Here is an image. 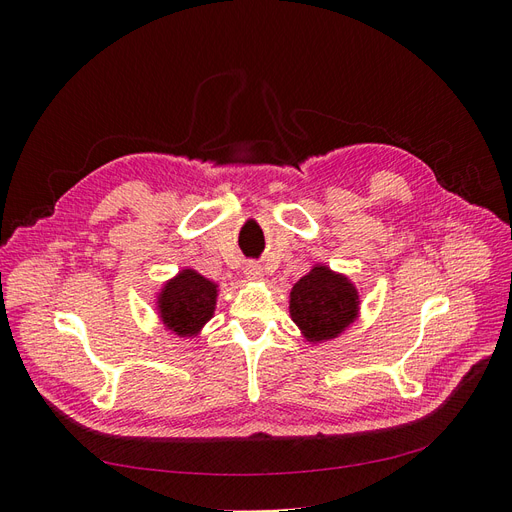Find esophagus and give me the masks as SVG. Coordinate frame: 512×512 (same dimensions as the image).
<instances>
[{
  "label": "esophagus",
  "mask_w": 512,
  "mask_h": 512,
  "mask_svg": "<svg viewBox=\"0 0 512 512\" xmlns=\"http://www.w3.org/2000/svg\"><path fill=\"white\" fill-rule=\"evenodd\" d=\"M243 273H245L247 280H252V282L262 280V267L258 265V262H247L245 269H243Z\"/></svg>",
  "instance_id": "obj_1"
}]
</instances>
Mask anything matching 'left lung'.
Returning a JSON list of instances; mask_svg holds the SVG:
<instances>
[{"label": "left lung", "instance_id": "left-lung-1", "mask_svg": "<svg viewBox=\"0 0 512 512\" xmlns=\"http://www.w3.org/2000/svg\"><path fill=\"white\" fill-rule=\"evenodd\" d=\"M359 292L346 275L316 265L290 290V318L307 342H327L359 316Z\"/></svg>", "mask_w": 512, "mask_h": 512}]
</instances>
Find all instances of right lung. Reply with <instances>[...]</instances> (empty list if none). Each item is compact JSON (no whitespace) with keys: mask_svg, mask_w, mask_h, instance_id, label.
<instances>
[{"mask_svg":"<svg viewBox=\"0 0 512 512\" xmlns=\"http://www.w3.org/2000/svg\"><path fill=\"white\" fill-rule=\"evenodd\" d=\"M218 284L196 273L179 271L158 294V314L164 327L179 337H194L211 320Z\"/></svg>","mask_w":512,"mask_h":512,"instance_id":"obj_1","label":"right lung"}]
</instances>
